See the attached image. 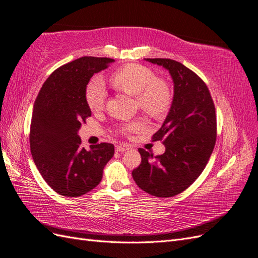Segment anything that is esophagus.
Returning a JSON list of instances; mask_svg holds the SVG:
<instances>
[{"mask_svg": "<svg viewBox=\"0 0 258 258\" xmlns=\"http://www.w3.org/2000/svg\"><path fill=\"white\" fill-rule=\"evenodd\" d=\"M125 150H127V148L123 147V146H116V151H117V152H124Z\"/></svg>", "mask_w": 258, "mask_h": 258, "instance_id": "obj_1", "label": "esophagus"}]
</instances>
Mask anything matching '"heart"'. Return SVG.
Returning <instances> with one entry per match:
<instances>
[{
  "instance_id": "heart-1",
  "label": "heart",
  "mask_w": 258,
  "mask_h": 258,
  "mask_svg": "<svg viewBox=\"0 0 258 258\" xmlns=\"http://www.w3.org/2000/svg\"><path fill=\"white\" fill-rule=\"evenodd\" d=\"M109 82L115 90L135 96L136 106L153 118L164 116L172 104V91L168 83L161 78L154 77L149 68L130 63L117 69L109 77ZM107 92L102 80L93 79L85 91L87 106L92 111L102 110ZM144 118H137L120 125L121 133L129 135L146 128Z\"/></svg>"
}]
</instances>
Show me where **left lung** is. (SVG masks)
<instances>
[{"label": "left lung", "mask_w": 258, "mask_h": 258, "mask_svg": "<svg viewBox=\"0 0 258 258\" xmlns=\"http://www.w3.org/2000/svg\"><path fill=\"white\" fill-rule=\"evenodd\" d=\"M164 67L174 82L168 115L152 141L165 152L153 156L139 149L140 165L133 177L142 190L155 197H173L187 189L203 173L217 140V116L210 92L198 75L172 59H146Z\"/></svg>", "instance_id": "left-lung-1"}]
</instances>
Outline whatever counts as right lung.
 <instances>
[{"label": "right lung", "instance_id": "obj_1", "mask_svg": "<svg viewBox=\"0 0 258 258\" xmlns=\"http://www.w3.org/2000/svg\"><path fill=\"white\" fill-rule=\"evenodd\" d=\"M114 59L82 56L51 73L38 93L30 123V152L42 178L62 196L79 197L95 188L115 153L114 144L81 147L78 131L92 112L85 99L94 73Z\"/></svg>", "mask_w": 258, "mask_h": 258}]
</instances>
